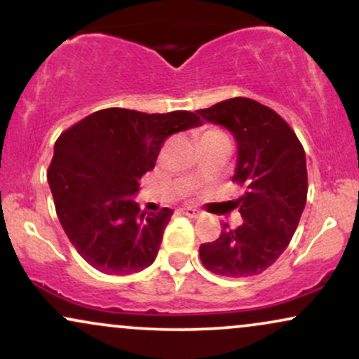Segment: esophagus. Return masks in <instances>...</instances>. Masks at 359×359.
<instances>
[{"mask_svg":"<svg viewBox=\"0 0 359 359\" xmlns=\"http://www.w3.org/2000/svg\"><path fill=\"white\" fill-rule=\"evenodd\" d=\"M182 212L185 214V216H189V217H197V216H201V212L197 211V209H192V208H184Z\"/></svg>","mask_w":359,"mask_h":359,"instance_id":"obj_1","label":"esophagus"}]
</instances>
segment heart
Here are the masks:
<instances>
[{
  "label": "heart",
  "mask_w": 359,
  "mask_h": 359,
  "mask_svg": "<svg viewBox=\"0 0 359 359\" xmlns=\"http://www.w3.org/2000/svg\"><path fill=\"white\" fill-rule=\"evenodd\" d=\"M211 140V138H226V135L224 133H221V131H217V130H209V131H205V133L203 135V140ZM228 140V138H226Z\"/></svg>",
  "instance_id": "heart-1"
}]
</instances>
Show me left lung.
<instances>
[{"mask_svg":"<svg viewBox=\"0 0 359 359\" xmlns=\"http://www.w3.org/2000/svg\"><path fill=\"white\" fill-rule=\"evenodd\" d=\"M197 114L236 140L233 180L245 187L233 203L241 224L222 222L219 238L201 245V262L222 277L258 275L277 262L299 226L307 201L306 151L285 119L248 97L221 101Z\"/></svg>","mask_w":359,"mask_h":359,"instance_id":"left-lung-1","label":"left lung"}]
</instances>
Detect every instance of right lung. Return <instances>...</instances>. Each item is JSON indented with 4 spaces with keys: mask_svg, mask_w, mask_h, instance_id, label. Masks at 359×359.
I'll list each match as a JSON object with an SVG mask.
<instances>
[{
    "mask_svg": "<svg viewBox=\"0 0 359 359\" xmlns=\"http://www.w3.org/2000/svg\"><path fill=\"white\" fill-rule=\"evenodd\" d=\"M201 126L197 114L96 111L65 130L53 147L48 185L65 234L90 266L130 275L155 262L174 211L142 212L138 180L155 167L163 142Z\"/></svg>",
    "mask_w": 359,
    "mask_h": 359,
    "instance_id": "right-lung-1",
    "label": "right lung"
}]
</instances>
